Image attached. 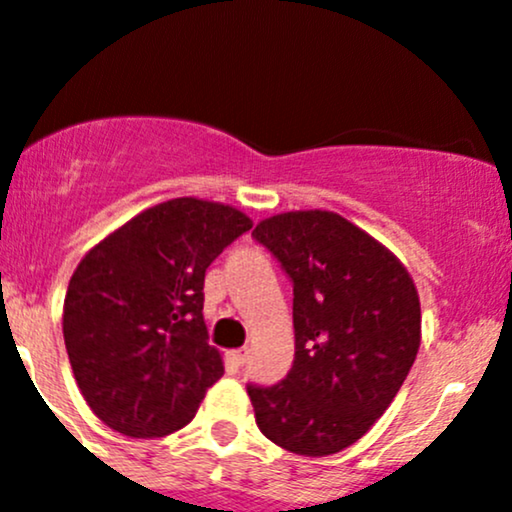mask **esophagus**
Returning a JSON list of instances; mask_svg holds the SVG:
<instances>
[{
  "mask_svg": "<svg viewBox=\"0 0 512 512\" xmlns=\"http://www.w3.org/2000/svg\"><path fill=\"white\" fill-rule=\"evenodd\" d=\"M231 361L233 366H245L248 363V349H240V351H231Z\"/></svg>",
  "mask_w": 512,
  "mask_h": 512,
  "instance_id": "esophagus-1",
  "label": "esophagus"
}]
</instances>
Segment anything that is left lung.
<instances>
[{"instance_id": "obj_1", "label": "left lung", "mask_w": 512, "mask_h": 512, "mask_svg": "<svg viewBox=\"0 0 512 512\" xmlns=\"http://www.w3.org/2000/svg\"><path fill=\"white\" fill-rule=\"evenodd\" d=\"M252 238L293 281L296 358L281 383L248 385L260 431L279 448L325 457L354 445L407 380L421 305L404 264L334 211H289Z\"/></svg>"}]
</instances>
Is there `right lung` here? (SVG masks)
Returning <instances> with one entry per match:
<instances>
[{
    "label": "right lung",
    "instance_id": "right-lung-1",
    "mask_svg": "<svg viewBox=\"0 0 512 512\" xmlns=\"http://www.w3.org/2000/svg\"><path fill=\"white\" fill-rule=\"evenodd\" d=\"M252 221L219 202L178 197L142 211L86 252L69 279L62 332L93 414L129 438L195 419L223 375L204 325V274Z\"/></svg>",
    "mask_w": 512,
    "mask_h": 512
}]
</instances>
